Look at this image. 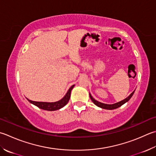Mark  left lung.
I'll use <instances>...</instances> for the list:
<instances>
[{
  "mask_svg": "<svg viewBox=\"0 0 156 156\" xmlns=\"http://www.w3.org/2000/svg\"><path fill=\"white\" fill-rule=\"evenodd\" d=\"M135 90H134L133 92L131 93L129 97H126V99H124V100L121 101H120V102H118L116 103H114V104H105V103H101V102L98 101H97V100L94 99L93 97L91 96V94L90 93H89V95H90V99L92 100V101H93V103H94V105H96L97 106L99 107V108H101L105 109H110V110H111V109H116V108H120V106H122L123 104H124L125 103H126L127 101H129L130 100V99L133 95V94H134V93H135Z\"/></svg>",
  "mask_w": 156,
  "mask_h": 156,
  "instance_id": "1",
  "label": "left lung"
}]
</instances>
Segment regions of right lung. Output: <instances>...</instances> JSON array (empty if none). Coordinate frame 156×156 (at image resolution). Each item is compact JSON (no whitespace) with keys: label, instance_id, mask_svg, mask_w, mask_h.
<instances>
[{"label":"right lung","instance_id":"1","mask_svg":"<svg viewBox=\"0 0 156 156\" xmlns=\"http://www.w3.org/2000/svg\"><path fill=\"white\" fill-rule=\"evenodd\" d=\"M74 85H72V86L69 88L68 92L66 94V95L64 96L63 98L58 101L56 102H38V101H31L28 99V101L30 103H32L33 105L37 106L38 108H41L42 109H44V110H47V111H55L57 109H59L62 108L63 107L65 106L67 103H68L69 100L70 99V94H71V91L72 88H74Z\"/></svg>","mask_w":156,"mask_h":156}]
</instances>
